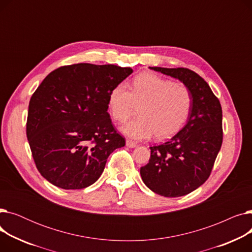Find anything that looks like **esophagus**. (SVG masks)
Wrapping results in <instances>:
<instances>
[{
	"label": "esophagus",
	"mask_w": 252,
	"mask_h": 252,
	"mask_svg": "<svg viewBox=\"0 0 252 252\" xmlns=\"http://www.w3.org/2000/svg\"><path fill=\"white\" fill-rule=\"evenodd\" d=\"M126 146L129 147V148H134V147L137 146V143H135L134 141H131V140H126Z\"/></svg>",
	"instance_id": "esophagus-1"
}]
</instances>
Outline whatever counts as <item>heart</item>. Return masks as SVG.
Instances as JSON below:
<instances>
[{"mask_svg":"<svg viewBox=\"0 0 252 252\" xmlns=\"http://www.w3.org/2000/svg\"><path fill=\"white\" fill-rule=\"evenodd\" d=\"M112 117L124 123L139 107V117L122 129L131 139L145 140L155 134L158 140L177 134L186 123L193 105L192 93L186 86L153 73L135 77L131 91L125 84L112 89L108 97Z\"/></svg>","mask_w":252,"mask_h":252,"instance_id":"obj_1","label":"heart"}]
</instances>
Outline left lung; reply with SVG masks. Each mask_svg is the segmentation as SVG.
Wrapping results in <instances>:
<instances>
[{
    "label": "left lung",
    "instance_id": "obj_1",
    "mask_svg": "<svg viewBox=\"0 0 252 252\" xmlns=\"http://www.w3.org/2000/svg\"><path fill=\"white\" fill-rule=\"evenodd\" d=\"M150 68L180 79L193 96L187 125L170 140L150 147L149 162L140 169L143 182L154 193L180 197L200 187L210 176L222 143L221 106L196 72L184 67Z\"/></svg>",
    "mask_w": 252,
    "mask_h": 252
}]
</instances>
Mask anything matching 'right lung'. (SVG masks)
I'll return each instance as SVG.
<instances>
[{
    "mask_svg": "<svg viewBox=\"0 0 252 252\" xmlns=\"http://www.w3.org/2000/svg\"><path fill=\"white\" fill-rule=\"evenodd\" d=\"M130 67L77 63L49 73L32 94L26 136L37 170L65 190L84 189L126 140L113 126L108 97Z\"/></svg>",
    "mask_w": 252,
    "mask_h": 252,
    "instance_id": "obj_1",
    "label": "right lung"
}]
</instances>
